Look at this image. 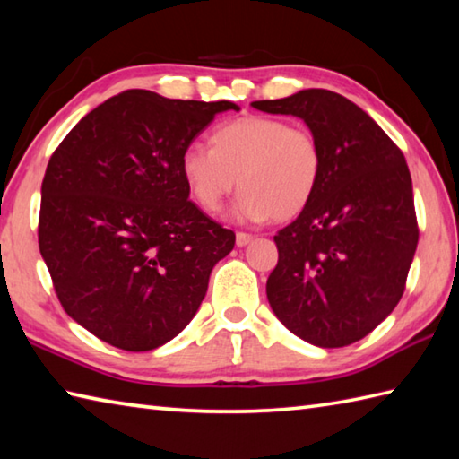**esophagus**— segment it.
<instances>
[{"label": "esophagus", "instance_id": "34e87169", "mask_svg": "<svg viewBox=\"0 0 459 459\" xmlns=\"http://www.w3.org/2000/svg\"><path fill=\"white\" fill-rule=\"evenodd\" d=\"M253 235H248V232H237V247H247L248 242H253Z\"/></svg>", "mask_w": 459, "mask_h": 459}]
</instances>
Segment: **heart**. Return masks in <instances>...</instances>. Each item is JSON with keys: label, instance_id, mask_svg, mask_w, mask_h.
Returning a JSON list of instances; mask_svg holds the SVG:
<instances>
[{"label": "heart", "instance_id": "1", "mask_svg": "<svg viewBox=\"0 0 459 459\" xmlns=\"http://www.w3.org/2000/svg\"><path fill=\"white\" fill-rule=\"evenodd\" d=\"M181 175L204 212H219L238 183V221H286L316 195L322 151L307 127L247 115L221 125L212 133V147L188 143L181 152Z\"/></svg>", "mask_w": 459, "mask_h": 459}]
</instances>
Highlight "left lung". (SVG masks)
Returning <instances> with one entry per match:
<instances>
[{"label":"left lung","mask_w":459,"mask_h":459,"mask_svg":"<svg viewBox=\"0 0 459 459\" xmlns=\"http://www.w3.org/2000/svg\"><path fill=\"white\" fill-rule=\"evenodd\" d=\"M250 105L299 117L322 151L316 195L274 237L271 308L314 346L354 344L396 308L414 260L418 222L406 159L370 115L328 89Z\"/></svg>","instance_id":"obj_1"}]
</instances>
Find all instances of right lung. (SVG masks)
Listing matches in <instances>:
<instances>
[{"label": "right lung", "instance_id": "right-lung-1", "mask_svg": "<svg viewBox=\"0 0 459 459\" xmlns=\"http://www.w3.org/2000/svg\"><path fill=\"white\" fill-rule=\"evenodd\" d=\"M232 101L129 89L87 113L49 159L39 250L77 325L129 352L167 344L199 310L235 232L188 201L181 152Z\"/></svg>", "mask_w": 459, "mask_h": 459}]
</instances>
